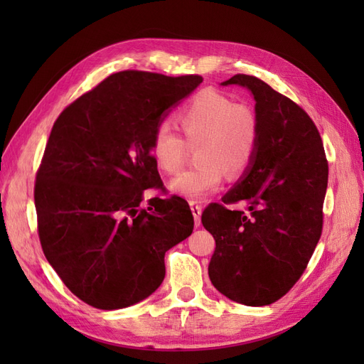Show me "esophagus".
Instances as JSON below:
<instances>
[{"label":"esophagus","mask_w":364,"mask_h":364,"mask_svg":"<svg viewBox=\"0 0 364 364\" xmlns=\"http://www.w3.org/2000/svg\"><path fill=\"white\" fill-rule=\"evenodd\" d=\"M191 206V211L194 215V225L196 226H200V215H202V206L197 203V202H190Z\"/></svg>","instance_id":"obj_1"}]
</instances>
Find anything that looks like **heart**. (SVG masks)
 <instances>
[{
  "instance_id": "obj_1",
  "label": "heart",
  "mask_w": 364,
  "mask_h": 364,
  "mask_svg": "<svg viewBox=\"0 0 364 364\" xmlns=\"http://www.w3.org/2000/svg\"><path fill=\"white\" fill-rule=\"evenodd\" d=\"M183 139L167 126L156 127L150 142L151 158L167 174L181 170L188 145L196 149L197 167L181 173L170 190L188 200H200L215 193L229 178H240L252 165L259 141V119L253 107L235 103L228 95L203 90L174 115Z\"/></svg>"
}]
</instances>
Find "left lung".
I'll return each instance as SVG.
<instances>
[{
  "label": "left lung",
  "mask_w": 364,
  "mask_h": 364,
  "mask_svg": "<svg viewBox=\"0 0 364 364\" xmlns=\"http://www.w3.org/2000/svg\"><path fill=\"white\" fill-rule=\"evenodd\" d=\"M223 85L253 94L259 141L245 178L202 213L215 240L208 273L230 301L270 305L299 281L322 235L328 161L313 119L289 97L255 75L235 74ZM240 201L246 213L227 208Z\"/></svg>",
  "instance_id": "left-lung-1"
}]
</instances>
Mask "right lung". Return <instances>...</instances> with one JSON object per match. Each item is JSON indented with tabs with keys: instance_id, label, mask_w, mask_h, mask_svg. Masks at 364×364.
I'll return each mask as SVG.
<instances>
[{
	"instance_id": "add662e5",
	"label": "right lung",
	"mask_w": 364,
	"mask_h": 364,
	"mask_svg": "<svg viewBox=\"0 0 364 364\" xmlns=\"http://www.w3.org/2000/svg\"><path fill=\"white\" fill-rule=\"evenodd\" d=\"M127 70L111 74L54 121L36 173L43 255L70 291L98 310L146 299L165 277V252L190 237L194 218L165 194L150 153L164 112L202 83Z\"/></svg>"
}]
</instances>
